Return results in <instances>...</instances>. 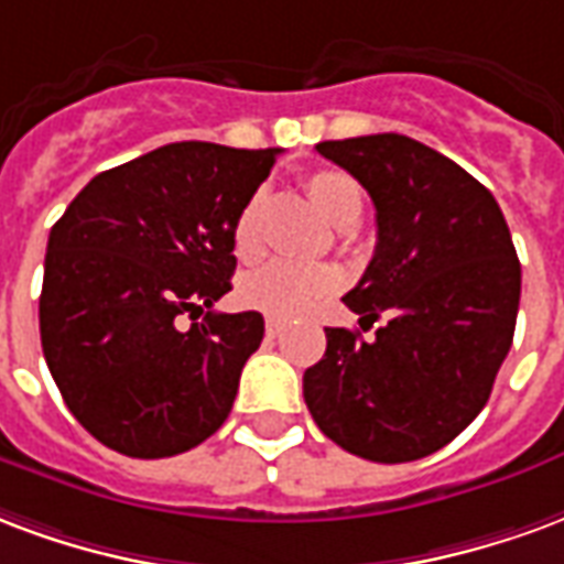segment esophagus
I'll return each mask as SVG.
<instances>
[{
    "label": "esophagus",
    "instance_id": "esophagus-1",
    "mask_svg": "<svg viewBox=\"0 0 564 564\" xmlns=\"http://www.w3.org/2000/svg\"><path fill=\"white\" fill-rule=\"evenodd\" d=\"M279 333H282V322H279V318H267V336L276 339Z\"/></svg>",
    "mask_w": 564,
    "mask_h": 564
}]
</instances>
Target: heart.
<instances>
[{
	"label": "heart",
	"mask_w": 564,
	"mask_h": 564,
	"mask_svg": "<svg viewBox=\"0 0 564 564\" xmlns=\"http://www.w3.org/2000/svg\"><path fill=\"white\" fill-rule=\"evenodd\" d=\"M306 195L324 219L333 221L336 228L345 219L360 216V204H364V192L357 186L355 176H348L345 171H333V167H324V171L306 176ZM261 207H264V195L254 192L234 219V254L240 261H252L258 254ZM339 282L343 279L333 267L270 261V264H261L240 279L237 297L246 310L264 312L273 318H297V315H306L315 303L330 297Z\"/></svg>",
	"instance_id": "b5f03b06"
}]
</instances>
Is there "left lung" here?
Listing matches in <instances>:
<instances>
[{
  "label": "left lung",
  "mask_w": 564,
  "mask_h": 564,
  "mask_svg": "<svg viewBox=\"0 0 564 564\" xmlns=\"http://www.w3.org/2000/svg\"><path fill=\"white\" fill-rule=\"evenodd\" d=\"M376 204L378 242L345 294L376 339L324 327L303 400L327 438L372 463H412L454 442L490 400L520 310V261L490 188L405 134L324 141Z\"/></svg>",
  "instance_id": "left-lung-1"
}]
</instances>
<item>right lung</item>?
I'll return each mask as SVG.
<instances>
[{
  "label": "right lung",
  "mask_w": 564,
  "mask_h": 564,
  "mask_svg": "<svg viewBox=\"0 0 564 564\" xmlns=\"http://www.w3.org/2000/svg\"><path fill=\"white\" fill-rule=\"evenodd\" d=\"M282 150L180 141L93 176L51 228L41 348L68 412L138 459L183 454L231 414L264 339L231 291V228ZM204 314L188 332L180 314Z\"/></svg>",
  "instance_id": "obj_1"
}]
</instances>
